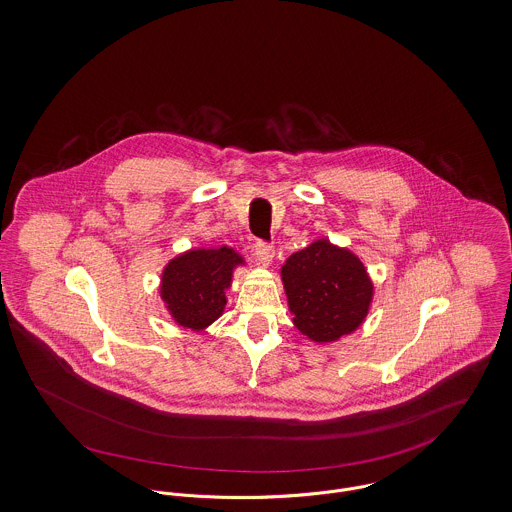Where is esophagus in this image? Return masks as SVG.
I'll list each match as a JSON object with an SVG mask.
<instances>
[{
    "label": "esophagus",
    "instance_id": "34e87169",
    "mask_svg": "<svg viewBox=\"0 0 512 512\" xmlns=\"http://www.w3.org/2000/svg\"><path fill=\"white\" fill-rule=\"evenodd\" d=\"M255 255H257V261H259V265H263V267H269L271 263H273V259H275V249L271 247V245H267V243H257L255 245Z\"/></svg>",
    "mask_w": 512,
    "mask_h": 512
}]
</instances>
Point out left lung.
Instances as JSON below:
<instances>
[{"instance_id":"1","label":"left lung","mask_w":512,"mask_h":512,"mask_svg":"<svg viewBox=\"0 0 512 512\" xmlns=\"http://www.w3.org/2000/svg\"><path fill=\"white\" fill-rule=\"evenodd\" d=\"M281 279L292 324L316 343L353 334L373 302L375 286L361 259L326 237L292 253Z\"/></svg>"}]
</instances>
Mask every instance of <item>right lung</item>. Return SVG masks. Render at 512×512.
I'll return each instance as SVG.
<instances>
[{
	"label": "right lung",
	"mask_w": 512,
	"mask_h": 512,
	"mask_svg": "<svg viewBox=\"0 0 512 512\" xmlns=\"http://www.w3.org/2000/svg\"><path fill=\"white\" fill-rule=\"evenodd\" d=\"M245 265L228 245L198 247L176 255L161 275V298L172 320L192 332H204L226 308L233 271Z\"/></svg>",
	"instance_id": "add662e5"
}]
</instances>
